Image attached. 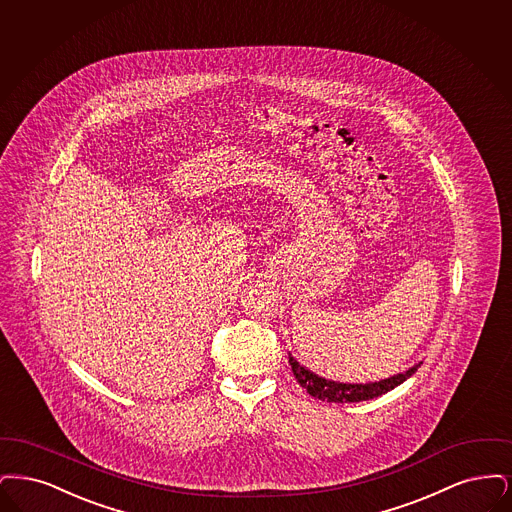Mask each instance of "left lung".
I'll list each match as a JSON object with an SVG mask.
<instances>
[{"label":"left lung","instance_id":"left-lung-1","mask_svg":"<svg viewBox=\"0 0 512 512\" xmlns=\"http://www.w3.org/2000/svg\"><path fill=\"white\" fill-rule=\"evenodd\" d=\"M289 363L292 367V373L298 380V384L317 400L329 401V403H352V401H367L378 398L396 386L403 384L409 377L417 373L423 361L415 363L407 371L398 373L394 377L382 378L377 382H365V384H350V382H338V380H329V378L319 377L308 367L296 361V357L289 354Z\"/></svg>","mask_w":512,"mask_h":512}]
</instances>
